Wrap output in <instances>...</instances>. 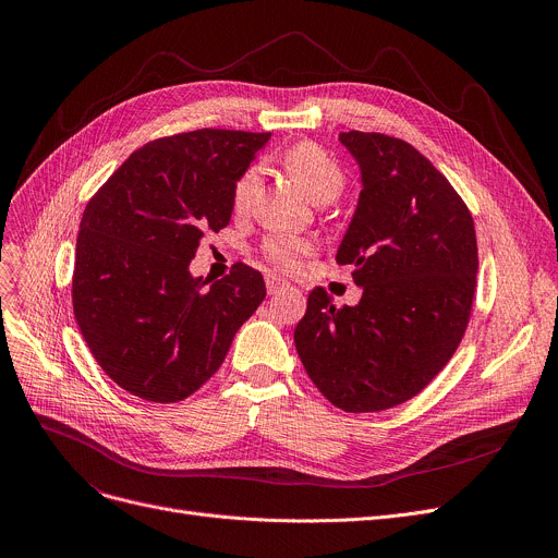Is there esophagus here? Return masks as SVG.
I'll return each mask as SVG.
<instances>
[{
	"mask_svg": "<svg viewBox=\"0 0 558 558\" xmlns=\"http://www.w3.org/2000/svg\"><path fill=\"white\" fill-rule=\"evenodd\" d=\"M284 289H289V284L284 280H280L278 276H267V291H269V295H276V293H280Z\"/></svg>",
	"mask_w": 558,
	"mask_h": 558,
	"instance_id": "esophagus-1",
	"label": "esophagus"
}]
</instances>
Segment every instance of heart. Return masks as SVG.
Returning a JSON list of instances; mask_svg holds the SVG:
<instances>
[{"instance_id": "b5f03b06", "label": "heart", "mask_w": 558, "mask_h": 558, "mask_svg": "<svg viewBox=\"0 0 558 558\" xmlns=\"http://www.w3.org/2000/svg\"><path fill=\"white\" fill-rule=\"evenodd\" d=\"M282 163H284V170L293 177V181L304 190V194L313 203H320L327 198L333 201L344 185V174L336 163V158L315 143H308V141L295 143L284 151ZM258 183H260L258 168H247L241 177H238L231 192V205L238 214H243L252 207ZM311 250L313 247L308 241L289 233H274L263 243L265 258L284 271L293 269L298 260L306 256Z\"/></svg>"}]
</instances>
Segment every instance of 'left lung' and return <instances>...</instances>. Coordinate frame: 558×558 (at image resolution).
Instances as JSON below:
<instances>
[{"instance_id":"obj_1","label":"left lung","mask_w":558,"mask_h":558,"mask_svg":"<svg viewBox=\"0 0 558 558\" xmlns=\"http://www.w3.org/2000/svg\"><path fill=\"white\" fill-rule=\"evenodd\" d=\"M362 192L338 250L362 287L336 306L315 287L293 342L327 400L377 413L422 392L457 351L476 287L472 216L448 179L411 143L379 132H342Z\"/></svg>"}]
</instances>
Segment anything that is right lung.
Wrapping results in <instances>:
<instances>
[{
    "mask_svg": "<svg viewBox=\"0 0 558 558\" xmlns=\"http://www.w3.org/2000/svg\"><path fill=\"white\" fill-rule=\"evenodd\" d=\"M271 132L203 128L130 154L78 225L72 308L104 373L123 390L174 404L222 364L265 300L260 271L190 274L205 231L229 225L231 192Z\"/></svg>",
    "mask_w": 558,
    "mask_h": 558,
    "instance_id": "obj_1",
    "label": "right lung"
}]
</instances>
